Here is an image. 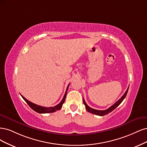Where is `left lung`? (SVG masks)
<instances>
[{"label": "left lung", "mask_w": 147, "mask_h": 147, "mask_svg": "<svg viewBox=\"0 0 147 147\" xmlns=\"http://www.w3.org/2000/svg\"><path fill=\"white\" fill-rule=\"evenodd\" d=\"M128 89H129V87L127 88V89L126 90V91L125 92V94H123L121 96V98L119 99V100H118L114 105H112L111 107H110L109 108H108L106 110H105V111H99V110H96V109H92L91 107H90L87 105V103L86 102V101H85L84 99L83 98V102H84V104L85 106H86V108L87 111L88 112H90L92 113H93V114H95L96 115H99V116H104L105 115H107L108 114V113H109L110 112H111L112 111H113V110L115 109L116 107H117L118 106H119L121 102L123 101V99L125 98L126 94H127V91H128Z\"/></svg>", "instance_id": "obj_1"}]
</instances>
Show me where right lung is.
<instances>
[{
    "label": "right lung",
    "instance_id": "obj_1",
    "mask_svg": "<svg viewBox=\"0 0 147 147\" xmlns=\"http://www.w3.org/2000/svg\"><path fill=\"white\" fill-rule=\"evenodd\" d=\"M69 86V84L67 88V90H66V92L65 93V95L62 99V100L61 101V102L59 104V105H56L54 107H43V106H41L39 105H36L35 104L33 103L30 101H29V100H27V99H26L22 95H21V96L22 97V98L24 99V101L27 103V105H29L33 110L35 111V112H38V113H52V112H54L57 111H59L60 110V109L62 107L63 104L65 102V98H66V96H67V91H68V87Z\"/></svg>",
    "mask_w": 147,
    "mask_h": 147
}]
</instances>
